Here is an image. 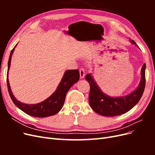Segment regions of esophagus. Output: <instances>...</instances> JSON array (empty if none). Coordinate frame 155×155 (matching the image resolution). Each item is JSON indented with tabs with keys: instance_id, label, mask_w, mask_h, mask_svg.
<instances>
[{
	"instance_id": "34e87169",
	"label": "esophagus",
	"mask_w": 155,
	"mask_h": 155,
	"mask_svg": "<svg viewBox=\"0 0 155 155\" xmlns=\"http://www.w3.org/2000/svg\"><path fill=\"white\" fill-rule=\"evenodd\" d=\"M79 73H80V78L82 79L85 76V69L81 68L79 69Z\"/></svg>"
}]
</instances>
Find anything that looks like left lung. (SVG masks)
<instances>
[{
  "mask_svg": "<svg viewBox=\"0 0 155 155\" xmlns=\"http://www.w3.org/2000/svg\"><path fill=\"white\" fill-rule=\"evenodd\" d=\"M130 41L136 45L133 40L130 39ZM85 79L90 85L88 101L92 109L96 113L105 116L121 115L133 108L142 96L145 86V64L141 70L139 86L134 92L125 96L112 97L103 93L90 74L86 75Z\"/></svg>",
  "mask_w": 155,
  "mask_h": 155,
  "instance_id": "left-lung-1",
  "label": "left lung"
}]
</instances>
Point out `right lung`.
Masks as SVG:
<instances>
[{"label":"right lung","mask_w":155,"mask_h":155,"mask_svg":"<svg viewBox=\"0 0 155 155\" xmlns=\"http://www.w3.org/2000/svg\"><path fill=\"white\" fill-rule=\"evenodd\" d=\"M16 46L17 45L12 49L10 53L8 64V66L7 73L8 89L13 104L18 109H20L21 110L25 112L26 114L31 116L38 117V118H44V117H48L57 114L62 109L64 103L65 97H66L67 93L69 91V89L71 88L74 83L78 82L79 79V70L78 69L67 70L62 78L61 81L60 82L58 88L56 89L55 92L43 102L34 105L23 104V103L17 101L13 95L8 78V71L11 64L12 55Z\"/></svg>","instance_id":"obj_1"}]
</instances>
